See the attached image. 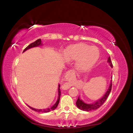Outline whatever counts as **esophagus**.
Instances as JSON below:
<instances>
[{
	"mask_svg": "<svg viewBox=\"0 0 133 133\" xmlns=\"http://www.w3.org/2000/svg\"><path fill=\"white\" fill-rule=\"evenodd\" d=\"M75 77V71L74 70H70L66 72V78L68 79V80H70V79L74 78Z\"/></svg>",
	"mask_w": 133,
	"mask_h": 133,
	"instance_id": "esophagus-1",
	"label": "esophagus"
}]
</instances>
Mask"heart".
<instances>
[{"label":"heart","mask_w":133,"mask_h":133,"mask_svg":"<svg viewBox=\"0 0 133 133\" xmlns=\"http://www.w3.org/2000/svg\"><path fill=\"white\" fill-rule=\"evenodd\" d=\"M100 56L99 50L96 46L78 43L69 46L65 51V56L68 60H76L77 69L86 71L91 69L98 61Z\"/></svg>","instance_id":"1"}]
</instances>
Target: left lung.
I'll use <instances>...</instances> for the list:
<instances>
[{"label":"left lung","mask_w":133,"mask_h":133,"mask_svg":"<svg viewBox=\"0 0 133 133\" xmlns=\"http://www.w3.org/2000/svg\"><path fill=\"white\" fill-rule=\"evenodd\" d=\"M108 62L110 64V65L111 66V68H112L113 65H112V62H111V58L110 57L108 58ZM111 88H112V79L111 80L110 86L108 89L107 92H106V93L104 94V95L102 98L96 101V102H95L93 104H86V103H84L83 101L81 99H79V98L78 97L76 101V103L77 107L79 109H80L83 111H92V110L98 109L104 103L106 100H107V99L108 98L109 94L111 92Z\"/></svg>","instance_id":"obj_1"}]
</instances>
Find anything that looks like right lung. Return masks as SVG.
Segmentation results:
<instances>
[{
    "instance_id": "right-lung-1",
    "label": "right lung",
    "mask_w": 133,
    "mask_h": 133,
    "mask_svg": "<svg viewBox=\"0 0 133 133\" xmlns=\"http://www.w3.org/2000/svg\"><path fill=\"white\" fill-rule=\"evenodd\" d=\"M42 45V43H41V40L40 39H38L37 40H36L35 41H34V42H33V43L30 44V45H29L27 47H26V48L23 50V52L24 51H25L26 50H27L30 48H32V47H37V46H41ZM61 89H60V84L58 85V99H57V100L56 103L52 106V107L51 108H47V109H34L33 108H31L30 107H29V106H28V107L31 109L35 111H36V112H44V113H46V112H50V111H52V110H54L57 107V106L58 105V104H59V100H60V97H61Z\"/></svg>"
}]
</instances>
